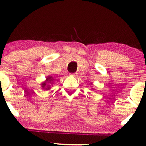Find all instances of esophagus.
I'll return each instance as SVG.
<instances>
[{
  "label": "esophagus",
  "instance_id": "obj_1",
  "mask_svg": "<svg viewBox=\"0 0 146 146\" xmlns=\"http://www.w3.org/2000/svg\"><path fill=\"white\" fill-rule=\"evenodd\" d=\"M71 76H76V73H72L70 74Z\"/></svg>",
  "mask_w": 146,
  "mask_h": 146
}]
</instances>
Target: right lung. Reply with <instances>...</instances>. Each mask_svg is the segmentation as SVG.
I'll return each mask as SVG.
<instances>
[{"label": "right lung", "instance_id": "add662e5", "mask_svg": "<svg viewBox=\"0 0 146 146\" xmlns=\"http://www.w3.org/2000/svg\"><path fill=\"white\" fill-rule=\"evenodd\" d=\"M53 80H54V78L52 76H48L44 82L42 83V84H41L42 88L44 89H46V90H49L50 87H49L50 85L48 84H50L52 81H53Z\"/></svg>", "mask_w": 146, "mask_h": 146}]
</instances>
